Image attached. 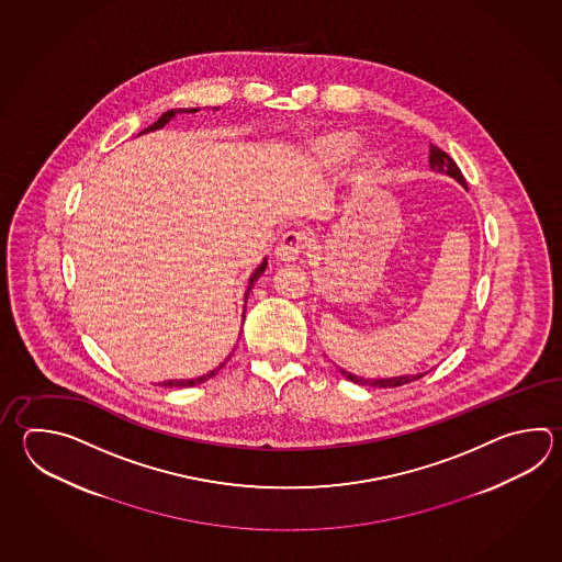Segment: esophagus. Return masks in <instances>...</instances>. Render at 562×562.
I'll use <instances>...</instances> for the list:
<instances>
[{"instance_id": "1", "label": "esophagus", "mask_w": 562, "mask_h": 562, "mask_svg": "<svg viewBox=\"0 0 562 562\" xmlns=\"http://www.w3.org/2000/svg\"><path fill=\"white\" fill-rule=\"evenodd\" d=\"M306 248V236L302 232H288L276 246V258L280 262H296Z\"/></svg>"}]
</instances>
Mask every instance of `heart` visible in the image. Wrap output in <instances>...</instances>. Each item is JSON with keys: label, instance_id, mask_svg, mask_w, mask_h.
I'll return each mask as SVG.
<instances>
[{"label": "heart", "instance_id": "obj_1", "mask_svg": "<svg viewBox=\"0 0 562 562\" xmlns=\"http://www.w3.org/2000/svg\"><path fill=\"white\" fill-rule=\"evenodd\" d=\"M358 148H360V138L352 132H346V130L326 132L314 142V154H316V158H318L322 166H326V168L344 166L346 161L355 158ZM364 166L368 170H379L382 160L376 154H368L364 158Z\"/></svg>", "mask_w": 562, "mask_h": 562}]
</instances>
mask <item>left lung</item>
Listing matches in <instances>:
<instances>
[{"label":"left lung","instance_id":"1","mask_svg":"<svg viewBox=\"0 0 562 562\" xmlns=\"http://www.w3.org/2000/svg\"><path fill=\"white\" fill-rule=\"evenodd\" d=\"M428 160H430V168H432L435 172L450 176V178L457 180L464 190H469L467 180H464V176L460 172L457 161L452 160L447 151H442L438 146L430 144V156H428ZM338 370H340V374H342L344 379L350 380V382H355V384H362V386H374V389H394V386L408 384V382H413V380L423 379L424 374H426V372H418V374H401V376H392V379H364V376L352 374V372H348V370H344V368L338 367Z\"/></svg>","mask_w":562,"mask_h":562}]
</instances>
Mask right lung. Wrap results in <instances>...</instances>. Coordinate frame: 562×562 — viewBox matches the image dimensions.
<instances>
[{
  "label": "right lung",
  "mask_w": 562,
  "mask_h": 562,
  "mask_svg": "<svg viewBox=\"0 0 562 562\" xmlns=\"http://www.w3.org/2000/svg\"><path fill=\"white\" fill-rule=\"evenodd\" d=\"M200 108H178V110H170V112H166V114L160 115V120L158 122H154L151 126L146 127L144 132H139L138 136H142V134H148V132H156V130H161L164 126H168L170 122H172L173 117L178 114H195ZM216 110H220V108H214V112ZM266 266H268V258H263L262 262H260V266L254 270L252 274H250V278H248V286H246V292H244V312H241V324H244V316H246V302H248V299H250V292H252L254 284L258 282V278L263 274V270H266ZM234 352V350H232ZM229 356H226V360L220 364V367L214 368V370H210L207 374H202V376H195V379H180V380H164L161 382V386H180V389H183V386H194V384H202V382H206L207 379H212L216 372H218L220 368L224 367L226 362L229 360Z\"/></svg>",
  "instance_id": "right-lung-1"
}]
</instances>
